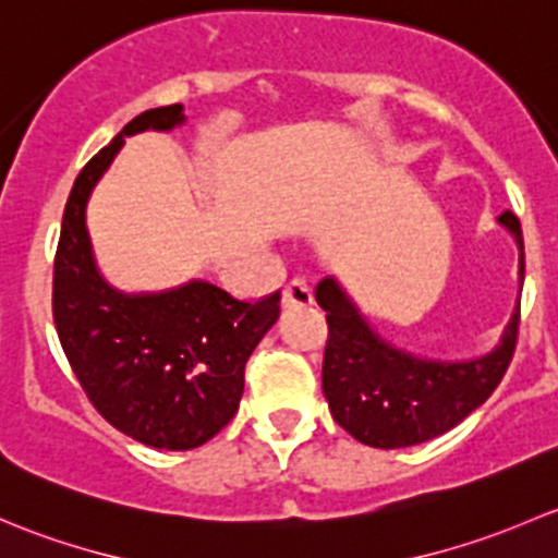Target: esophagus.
Returning a JSON list of instances; mask_svg holds the SVG:
<instances>
[{
    "label": "esophagus",
    "instance_id": "34e87169",
    "mask_svg": "<svg viewBox=\"0 0 558 558\" xmlns=\"http://www.w3.org/2000/svg\"><path fill=\"white\" fill-rule=\"evenodd\" d=\"M312 287L303 279H292L290 284H284L281 290V306L284 308H298V306H312Z\"/></svg>",
    "mask_w": 558,
    "mask_h": 558
}]
</instances>
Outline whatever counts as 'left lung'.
Segmentation results:
<instances>
[{
    "mask_svg": "<svg viewBox=\"0 0 558 558\" xmlns=\"http://www.w3.org/2000/svg\"><path fill=\"white\" fill-rule=\"evenodd\" d=\"M519 244V284H524V239L513 211L497 217ZM327 312L322 392L332 418L360 444L405 449L457 427L484 405L502 381L519 332V303L492 352L473 360H429L378 336L336 277L317 284Z\"/></svg>",
    "mask_w": 558,
    "mask_h": 558,
    "instance_id": "1",
    "label": "left lung"
}]
</instances>
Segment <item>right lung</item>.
Segmentation results:
<instances>
[{
	"label": "right lung",
	"mask_w": 558,
	"mask_h": 558,
	"mask_svg": "<svg viewBox=\"0 0 558 558\" xmlns=\"http://www.w3.org/2000/svg\"><path fill=\"white\" fill-rule=\"evenodd\" d=\"M182 123V105L147 109L85 163L69 193L53 266V322L80 387L114 429L166 451L198 449L236 416L246 360L279 319V292L246 303L193 279L131 295L96 266L85 228L96 182L125 136Z\"/></svg>",
	"instance_id": "1"
}]
</instances>
